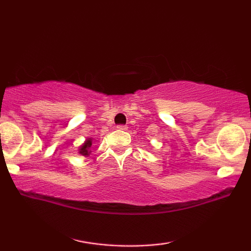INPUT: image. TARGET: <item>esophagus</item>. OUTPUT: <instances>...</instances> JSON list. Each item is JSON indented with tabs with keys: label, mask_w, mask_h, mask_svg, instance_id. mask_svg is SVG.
Here are the masks:
<instances>
[{
	"label": "esophagus",
	"mask_w": 251,
	"mask_h": 251,
	"mask_svg": "<svg viewBox=\"0 0 251 251\" xmlns=\"http://www.w3.org/2000/svg\"><path fill=\"white\" fill-rule=\"evenodd\" d=\"M117 128L120 129V130H127V128H128V127H127L126 125H118Z\"/></svg>",
	"instance_id": "1"
}]
</instances>
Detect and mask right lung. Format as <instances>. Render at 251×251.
I'll list each match as a JSON object with an SVG mask.
<instances>
[{
    "mask_svg": "<svg viewBox=\"0 0 251 251\" xmlns=\"http://www.w3.org/2000/svg\"><path fill=\"white\" fill-rule=\"evenodd\" d=\"M92 141H93L92 138H87L86 141H85V143L83 144V145L80 146L79 151H78V152H79L80 155H83V156H85V157L90 156L91 151H90V148L92 147Z\"/></svg>",
    "mask_w": 251,
    "mask_h": 251,
    "instance_id": "obj_1",
    "label": "right lung"
}]
</instances>
